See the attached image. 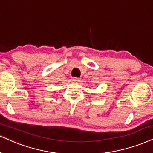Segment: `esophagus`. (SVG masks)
I'll list each match as a JSON object with an SVG mask.
<instances>
[{"label":"esophagus","mask_w":153,"mask_h":153,"mask_svg":"<svg viewBox=\"0 0 153 153\" xmlns=\"http://www.w3.org/2000/svg\"><path fill=\"white\" fill-rule=\"evenodd\" d=\"M72 80H73V81H74V82H79L80 79L79 78H73Z\"/></svg>","instance_id":"esophagus-1"}]
</instances>
